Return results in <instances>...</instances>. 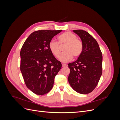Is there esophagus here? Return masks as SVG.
<instances>
[{"instance_id": "1", "label": "esophagus", "mask_w": 120, "mask_h": 120, "mask_svg": "<svg viewBox=\"0 0 120 120\" xmlns=\"http://www.w3.org/2000/svg\"><path fill=\"white\" fill-rule=\"evenodd\" d=\"M62 67H67V64H62Z\"/></svg>"}]
</instances>
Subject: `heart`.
<instances>
[{"mask_svg": "<svg viewBox=\"0 0 120 120\" xmlns=\"http://www.w3.org/2000/svg\"><path fill=\"white\" fill-rule=\"evenodd\" d=\"M57 38L59 43L52 40L49 42V48L53 55L58 58L60 52L59 44L65 45L63 49L65 52L59 57L60 61L64 63L68 62L72 59V56L77 58L81 56L83 49V44L81 40L77 38L75 34L71 32L67 31L60 35Z\"/></svg>", "mask_w": 120, "mask_h": 120, "instance_id": "b5f03b06", "label": "heart"}]
</instances>
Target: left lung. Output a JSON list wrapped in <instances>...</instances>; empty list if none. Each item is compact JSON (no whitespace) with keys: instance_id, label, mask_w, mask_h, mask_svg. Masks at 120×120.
<instances>
[{"instance_id":"obj_1","label":"left lung","mask_w":120,"mask_h":120,"mask_svg":"<svg viewBox=\"0 0 120 120\" xmlns=\"http://www.w3.org/2000/svg\"><path fill=\"white\" fill-rule=\"evenodd\" d=\"M73 31L81 38L83 49L77 60L68 64V81L75 92L87 94L95 89L102 74V53L96 40L88 32L81 30Z\"/></svg>"}]
</instances>
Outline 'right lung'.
<instances>
[{
    "label": "right lung",
    "instance_id": "1",
    "mask_svg": "<svg viewBox=\"0 0 120 120\" xmlns=\"http://www.w3.org/2000/svg\"><path fill=\"white\" fill-rule=\"evenodd\" d=\"M62 30H41L30 34L20 50V71L25 85L38 95L49 92L61 64L50 52L49 42Z\"/></svg>",
    "mask_w": 120,
    "mask_h": 120
}]
</instances>
